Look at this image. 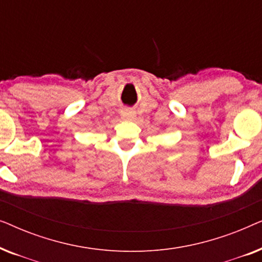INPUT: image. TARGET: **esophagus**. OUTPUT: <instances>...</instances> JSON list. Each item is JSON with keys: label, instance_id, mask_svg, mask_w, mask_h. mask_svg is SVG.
<instances>
[{"label": "esophagus", "instance_id": "1", "mask_svg": "<svg viewBox=\"0 0 262 262\" xmlns=\"http://www.w3.org/2000/svg\"><path fill=\"white\" fill-rule=\"evenodd\" d=\"M135 117H136L135 111H132L130 108H125L121 111V118H123V119H134Z\"/></svg>", "mask_w": 262, "mask_h": 262}]
</instances>
